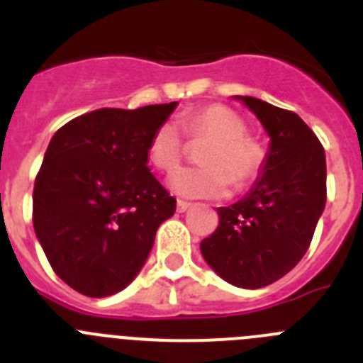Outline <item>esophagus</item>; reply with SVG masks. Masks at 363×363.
I'll return each mask as SVG.
<instances>
[{"label": "esophagus", "mask_w": 363, "mask_h": 363, "mask_svg": "<svg viewBox=\"0 0 363 363\" xmlns=\"http://www.w3.org/2000/svg\"><path fill=\"white\" fill-rule=\"evenodd\" d=\"M176 207H178V213H185V211L191 209V203H189V201H184V200H178Z\"/></svg>", "instance_id": "esophagus-1"}]
</instances>
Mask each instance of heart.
I'll return each instance as SVG.
<instances>
[{"instance_id": "obj_1", "label": "heart", "mask_w": 363, "mask_h": 363, "mask_svg": "<svg viewBox=\"0 0 363 363\" xmlns=\"http://www.w3.org/2000/svg\"><path fill=\"white\" fill-rule=\"evenodd\" d=\"M191 138H209L201 154L205 167L184 169L171 178V189L184 198H221L233 187V179L245 185L256 178L265 162L264 147L245 136L242 118L223 105H207L184 120ZM184 154V140L172 121L160 125L149 145V158L156 169L172 172Z\"/></svg>"}]
</instances>
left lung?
<instances>
[{
	"label": "left lung",
	"mask_w": 363,
	"mask_h": 363,
	"mask_svg": "<svg viewBox=\"0 0 363 363\" xmlns=\"http://www.w3.org/2000/svg\"><path fill=\"white\" fill-rule=\"evenodd\" d=\"M271 138L259 178L245 196L220 207L216 230L200 243L218 277L259 289L303 258L325 207V152L298 114L264 99L234 96Z\"/></svg>",
	"instance_id": "1"
}]
</instances>
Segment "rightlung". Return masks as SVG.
Listing matches in <instances>:
<instances>
[{
    "label": "right lung",
    "mask_w": 363,
    "mask_h": 363,
    "mask_svg": "<svg viewBox=\"0 0 363 363\" xmlns=\"http://www.w3.org/2000/svg\"><path fill=\"white\" fill-rule=\"evenodd\" d=\"M178 101L74 118L50 140L32 194L45 256L74 291L104 298L145 265L176 200L154 178L149 145Z\"/></svg>",
    "instance_id": "right-lung-1"
}]
</instances>
